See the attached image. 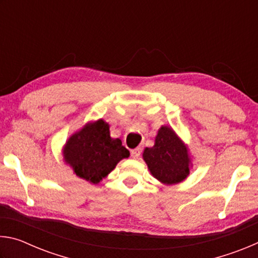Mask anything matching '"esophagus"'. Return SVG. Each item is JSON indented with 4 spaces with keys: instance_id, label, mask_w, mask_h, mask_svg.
Here are the masks:
<instances>
[{
    "instance_id": "1",
    "label": "esophagus",
    "mask_w": 258,
    "mask_h": 258,
    "mask_svg": "<svg viewBox=\"0 0 258 258\" xmlns=\"http://www.w3.org/2000/svg\"><path fill=\"white\" fill-rule=\"evenodd\" d=\"M141 155V148H135V149L131 150V156H132V158L137 159Z\"/></svg>"
}]
</instances>
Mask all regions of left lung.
<instances>
[{
    "mask_svg": "<svg viewBox=\"0 0 258 258\" xmlns=\"http://www.w3.org/2000/svg\"><path fill=\"white\" fill-rule=\"evenodd\" d=\"M142 157L151 175L166 185L184 181L192 167L187 146L165 125L158 130L154 147L146 148Z\"/></svg>",
    "mask_w": 258,
    "mask_h": 258,
    "instance_id": "1",
    "label": "left lung"
}]
</instances>
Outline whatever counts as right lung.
Returning a JSON list of instances; mask_svg holds the SVG:
<instances>
[{
	"instance_id": "1",
	"label": "right lung",
	"mask_w": 258,
	"mask_h": 258,
	"mask_svg": "<svg viewBox=\"0 0 258 258\" xmlns=\"http://www.w3.org/2000/svg\"><path fill=\"white\" fill-rule=\"evenodd\" d=\"M62 156L76 176L98 184L121 159L128 158L130 151L119 139L110 137L107 121L99 119L72 134L64 143Z\"/></svg>"
}]
</instances>
